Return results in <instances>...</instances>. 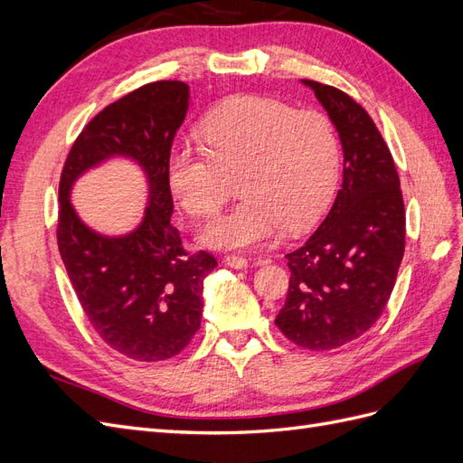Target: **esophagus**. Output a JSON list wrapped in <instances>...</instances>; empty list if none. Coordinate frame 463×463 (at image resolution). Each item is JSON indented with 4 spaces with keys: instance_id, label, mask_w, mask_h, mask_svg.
Segmentation results:
<instances>
[{
    "instance_id": "obj_1",
    "label": "esophagus",
    "mask_w": 463,
    "mask_h": 463,
    "mask_svg": "<svg viewBox=\"0 0 463 463\" xmlns=\"http://www.w3.org/2000/svg\"><path fill=\"white\" fill-rule=\"evenodd\" d=\"M223 264L230 266V269H245L249 260L245 257H240V255H226V257H223Z\"/></svg>"
}]
</instances>
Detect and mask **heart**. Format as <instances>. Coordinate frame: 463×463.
Segmentation results:
<instances>
[{
  "mask_svg": "<svg viewBox=\"0 0 463 463\" xmlns=\"http://www.w3.org/2000/svg\"><path fill=\"white\" fill-rule=\"evenodd\" d=\"M206 145L177 143L165 156V181L181 208L199 220L226 203V176L240 174L241 203L203 233L213 249H250L288 228L301 232L325 213L340 167L328 116L293 109L270 96L243 94L214 108L201 125Z\"/></svg>",
  "mask_w": 463,
  "mask_h": 463,
  "instance_id": "b5f03b06",
  "label": "heart"
}]
</instances>
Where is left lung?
<instances>
[{
  "label": "left lung",
  "mask_w": 463,
  "mask_h": 463,
  "mask_svg": "<svg viewBox=\"0 0 463 463\" xmlns=\"http://www.w3.org/2000/svg\"><path fill=\"white\" fill-rule=\"evenodd\" d=\"M303 85L338 129L344 181L318 230L286 255L291 276L276 326L299 347L325 352L383 315L403 259L405 210L394 158L365 108L340 89Z\"/></svg>",
  "instance_id": "obj_1"
}]
</instances>
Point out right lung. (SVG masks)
Wrapping results in <instances>:
<instances>
[{
    "instance_id": "obj_1",
    "label": "right lung",
    "mask_w": 463,
    "mask_h": 463,
    "mask_svg": "<svg viewBox=\"0 0 463 463\" xmlns=\"http://www.w3.org/2000/svg\"><path fill=\"white\" fill-rule=\"evenodd\" d=\"M187 108L185 82H148L85 125L61 170L55 233L67 276L94 332L135 361H164L184 352L201 326L203 282L218 266L208 250L189 253L170 223L174 199L165 156ZM111 156L143 165L151 187L144 223L123 238L92 232L68 203L74 179Z\"/></svg>"
}]
</instances>
